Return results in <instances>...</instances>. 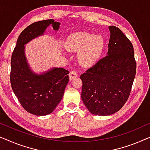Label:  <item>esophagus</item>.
<instances>
[{
  "label": "esophagus",
  "mask_w": 150,
  "mask_h": 150,
  "mask_svg": "<svg viewBox=\"0 0 150 150\" xmlns=\"http://www.w3.org/2000/svg\"><path fill=\"white\" fill-rule=\"evenodd\" d=\"M69 79H70L71 80H72V79H74V78L77 77L78 75H77V73L75 71H71L70 73H69Z\"/></svg>",
  "instance_id": "esophagus-1"
}]
</instances>
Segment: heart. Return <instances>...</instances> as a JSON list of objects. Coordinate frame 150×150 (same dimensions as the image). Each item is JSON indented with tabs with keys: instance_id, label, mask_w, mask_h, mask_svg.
Here are the masks:
<instances>
[{
	"instance_id": "1",
	"label": "heart",
	"mask_w": 150,
	"mask_h": 150,
	"mask_svg": "<svg viewBox=\"0 0 150 150\" xmlns=\"http://www.w3.org/2000/svg\"><path fill=\"white\" fill-rule=\"evenodd\" d=\"M104 46L103 37L86 32L73 33L67 40V48L73 52L79 51L78 59L85 66L96 62L101 57Z\"/></svg>"
}]
</instances>
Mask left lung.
Masks as SVG:
<instances>
[{"instance_id":"8db88e82","label":"left lung","mask_w":150,"mask_h":150,"mask_svg":"<svg viewBox=\"0 0 150 150\" xmlns=\"http://www.w3.org/2000/svg\"><path fill=\"white\" fill-rule=\"evenodd\" d=\"M108 54L80 76L81 99L96 115H112L130 96L136 73L133 44L116 26L109 27Z\"/></svg>"}]
</instances>
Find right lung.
Masks as SVG:
<instances>
[{"label": "right lung", "mask_w": 150, "mask_h": 150, "mask_svg": "<svg viewBox=\"0 0 150 150\" xmlns=\"http://www.w3.org/2000/svg\"><path fill=\"white\" fill-rule=\"evenodd\" d=\"M51 25L58 30L60 23L54 19L34 22L22 31L11 60V88L25 110L37 116L52 112L61 101L69 82V71L54 68L43 75L34 74L30 69L24 54V44L43 34Z\"/></svg>", "instance_id": "1"}]
</instances>
